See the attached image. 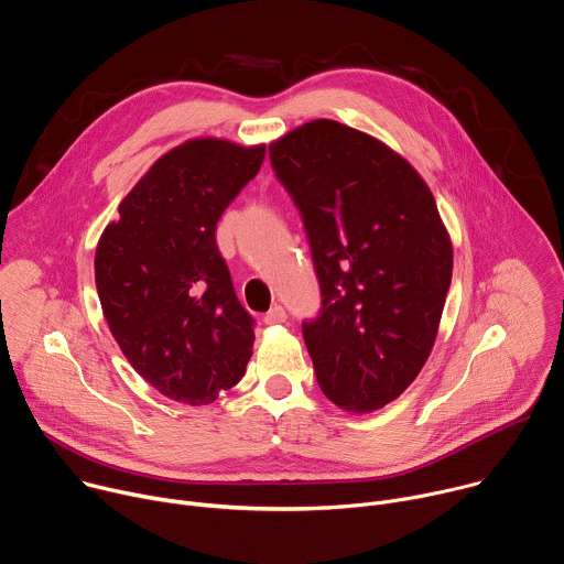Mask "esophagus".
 Returning a JSON list of instances; mask_svg holds the SVG:
<instances>
[{
	"label": "esophagus",
	"instance_id": "34e87169",
	"mask_svg": "<svg viewBox=\"0 0 564 564\" xmlns=\"http://www.w3.org/2000/svg\"><path fill=\"white\" fill-rule=\"evenodd\" d=\"M285 318H288L285 310H283L281 305H272V307L265 312V316H263V324H268V326H274V324H283Z\"/></svg>",
	"mask_w": 564,
	"mask_h": 564
}]
</instances>
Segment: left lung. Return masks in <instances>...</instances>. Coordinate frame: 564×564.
<instances>
[{"label":"left lung","instance_id":"left-lung-1","mask_svg":"<svg viewBox=\"0 0 564 564\" xmlns=\"http://www.w3.org/2000/svg\"><path fill=\"white\" fill-rule=\"evenodd\" d=\"M296 203L321 285L303 339L324 394L372 413L424 368L453 276L435 198L404 155L341 124L312 120L270 144Z\"/></svg>","mask_w":564,"mask_h":564}]
</instances>
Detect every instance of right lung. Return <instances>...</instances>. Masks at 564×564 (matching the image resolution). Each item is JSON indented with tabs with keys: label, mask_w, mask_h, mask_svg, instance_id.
<instances>
[{
	"label": "right lung",
	"mask_w": 564,
	"mask_h": 564,
	"mask_svg": "<svg viewBox=\"0 0 564 564\" xmlns=\"http://www.w3.org/2000/svg\"><path fill=\"white\" fill-rule=\"evenodd\" d=\"M263 158L265 144L187 140L155 160L98 240L96 288L113 339L181 404H212L252 357L254 318L236 299L216 223Z\"/></svg>",
	"instance_id": "obj_1"
}]
</instances>
